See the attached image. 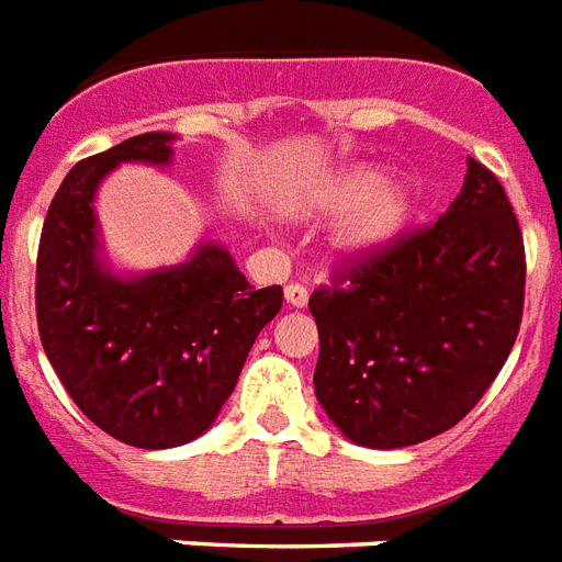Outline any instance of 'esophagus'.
I'll return each mask as SVG.
<instances>
[{"label": "esophagus", "mask_w": 562, "mask_h": 562, "mask_svg": "<svg viewBox=\"0 0 562 562\" xmlns=\"http://www.w3.org/2000/svg\"><path fill=\"white\" fill-rule=\"evenodd\" d=\"M285 303L291 308H303L308 303V291L300 282H291V285H285Z\"/></svg>", "instance_id": "1"}]
</instances>
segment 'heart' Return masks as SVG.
I'll return each instance as SVG.
<instances>
[{"mask_svg": "<svg viewBox=\"0 0 562 562\" xmlns=\"http://www.w3.org/2000/svg\"><path fill=\"white\" fill-rule=\"evenodd\" d=\"M312 210L324 215L347 212L333 233V254L344 265H364L405 233L414 189L405 180H384L382 169L373 166H350L317 189Z\"/></svg>", "mask_w": 562, "mask_h": 562, "instance_id": "heart-1", "label": "heart"}]
</instances>
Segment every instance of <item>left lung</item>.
Here are the masks:
<instances>
[{
	"instance_id": "obj_1",
	"label": "left lung",
	"mask_w": 562,
	"mask_h": 562,
	"mask_svg": "<svg viewBox=\"0 0 562 562\" xmlns=\"http://www.w3.org/2000/svg\"><path fill=\"white\" fill-rule=\"evenodd\" d=\"M525 303L522 229L493 171L467 160L452 206L317 289L315 393L347 440L402 449L443 435L514 350Z\"/></svg>"
}]
</instances>
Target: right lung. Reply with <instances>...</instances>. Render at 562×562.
<instances>
[{"instance_id": "1", "label": "right lung", "mask_w": 562, "mask_h": 562, "mask_svg": "<svg viewBox=\"0 0 562 562\" xmlns=\"http://www.w3.org/2000/svg\"><path fill=\"white\" fill-rule=\"evenodd\" d=\"M178 136H131L81 160L48 206L37 254V326L57 379L87 417L136 449L201 437L236 387L282 289L254 291L218 241L166 268L116 271L95 194L122 162L166 169Z\"/></svg>"}]
</instances>
